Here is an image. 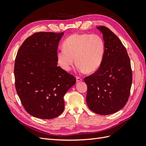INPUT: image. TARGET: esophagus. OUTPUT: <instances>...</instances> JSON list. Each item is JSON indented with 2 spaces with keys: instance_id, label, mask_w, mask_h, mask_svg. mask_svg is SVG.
<instances>
[{
  "instance_id": "obj_1",
  "label": "esophagus",
  "mask_w": 146,
  "mask_h": 146,
  "mask_svg": "<svg viewBox=\"0 0 146 146\" xmlns=\"http://www.w3.org/2000/svg\"><path fill=\"white\" fill-rule=\"evenodd\" d=\"M76 81L77 82H80L82 81V78L79 77H76Z\"/></svg>"
}]
</instances>
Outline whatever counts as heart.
<instances>
[{
    "label": "heart",
    "mask_w": 146,
    "mask_h": 146,
    "mask_svg": "<svg viewBox=\"0 0 146 146\" xmlns=\"http://www.w3.org/2000/svg\"><path fill=\"white\" fill-rule=\"evenodd\" d=\"M63 47L56 52V60L66 71L72 69L75 60L80 72H94L102 63L105 42L98 35L73 34L66 38Z\"/></svg>",
    "instance_id": "obj_1"
}]
</instances>
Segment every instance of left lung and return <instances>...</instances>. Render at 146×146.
Segmentation results:
<instances>
[{
    "instance_id": "8db88e82",
    "label": "left lung",
    "mask_w": 146,
    "mask_h": 146,
    "mask_svg": "<svg viewBox=\"0 0 146 146\" xmlns=\"http://www.w3.org/2000/svg\"><path fill=\"white\" fill-rule=\"evenodd\" d=\"M103 35L105 54L102 63L85 78L86 103L91 111L108 115L119 111L129 99L132 71L126 48L116 35L104 26L96 27Z\"/></svg>"
}]
</instances>
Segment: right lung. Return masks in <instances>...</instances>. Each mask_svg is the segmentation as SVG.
<instances>
[{
	"mask_svg": "<svg viewBox=\"0 0 146 146\" xmlns=\"http://www.w3.org/2000/svg\"><path fill=\"white\" fill-rule=\"evenodd\" d=\"M64 33L38 32L27 38L15 63L17 94L28 113L50 119L63 113V97L76 78L57 66L56 52Z\"/></svg>",
	"mask_w": 146,
	"mask_h": 146,
	"instance_id": "add662e5",
	"label": "right lung"
}]
</instances>
